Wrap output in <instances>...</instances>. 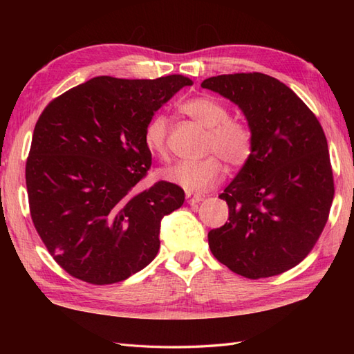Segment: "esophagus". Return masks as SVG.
<instances>
[{
    "mask_svg": "<svg viewBox=\"0 0 354 354\" xmlns=\"http://www.w3.org/2000/svg\"><path fill=\"white\" fill-rule=\"evenodd\" d=\"M185 199H187V204L194 205V204H198V202H201L202 199H204V196H201V194H192V193H187Z\"/></svg>",
    "mask_w": 354,
    "mask_h": 354,
    "instance_id": "34e87169",
    "label": "esophagus"
}]
</instances>
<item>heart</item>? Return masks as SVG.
<instances>
[{
    "instance_id": "1",
    "label": "heart",
    "mask_w": 354,
    "mask_h": 354,
    "mask_svg": "<svg viewBox=\"0 0 354 354\" xmlns=\"http://www.w3.org/2000/svg\"><path fill=\"white\" fill-rule=\"evenodd\" d=\"M184 114L192 117L208 129L205 150L216 152L202 160H184L161 170L164 181L183 187L185 192H202L219 181L223 165L221 156L231 167H240L252 150V133L245 123L230 118V112L223 103L213 97H194L181 104ZM169 120L160 114L150 120L145 131V145L150 153L167 156Z\"/></svg>"
}]
</instances>
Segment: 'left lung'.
<instances>
[{
	"label": "left lung",
	"instance_id": "8db88e82",
	"mask_svg": "<svg viewBox=\"0 0 354 354\" xmlns=\"http://www.w3.org/2000/svg\"><path fill=\"white\" fill-rule=\"evenodd\" d=\"M201 86L237 104L252 133L251 156L219 196L230 222L208 232L209 250L252 280L286 272L312 251L332 207L324 131L306 103L268 74H223Z\"/></svg>",
	"mask_w": 354,
	"mask_h": 354
}]
</instances>
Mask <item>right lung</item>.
I'll list each match as a JSON object with an SVG mask.
<instances>
[{
    "label": "right lung",
    "instance_id": "1",
    "mask_svg": "<svg viewBox=\"0 0 354 354\" xmlns=\"http://www.w3.org/2000/svg\"><path fill=\"white\" fill-rule=\"evenodd\" d=\"M155 80L94 77L59 95L35 126L26 165L30 213L53 259L91 284L123 281L160 250L161 221L184 204L181 187L138 192L152 153L146 126L179 89Z\"/></svg>",
    "mask_w": 354,
    "mask_h": 354
}]
</instances>
